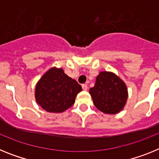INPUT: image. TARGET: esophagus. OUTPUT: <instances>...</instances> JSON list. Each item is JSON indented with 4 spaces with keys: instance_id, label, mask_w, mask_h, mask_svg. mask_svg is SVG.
<instances>
[{
    "instance_id": "1",
    "label": "esophagus",
    "mask_w": 159,
    "mask_h": 159,
    "mask_svg": "<svg viewBox=\"0 0 159 159\" xmlns=\"http://www.w3.org/2000/svg\"><path fill=\"white\" fill-rule=\"evenodd\" d=\"M82 88H83V89L84 90V91H87V90H88V85H87V84H83L82 85Z\"/></svg>"
}]
</instances>
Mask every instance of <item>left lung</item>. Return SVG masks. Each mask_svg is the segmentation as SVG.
<instances>
[{
    "label": "left lung",
    "mask_w": 159,
    "mask_h": 159,
    "mask_svg": "<svg viewBox=\"0 0 159 159\" xmlns=\"http://www.w3.org/2000/svg\"><path fill=\"white\" fill-rule=\"evenodd\" d=\"M95 106L106 114H116L123 110L127 99L126 84L116 75L101 71L95 86L89 91Z\"/></svg>",
    "instance_id": "left-lung-1"
}]
</instances>
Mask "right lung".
<instances>
[{"label": "right lung", "mask_w": 159, "mask_h": 159, "mask_svg": "<svg viewBox=\"0 0 159 159\" xmlns=\"http://www.w3.org/2000/svg\"><path fill=\"white\" fill-rule=\"evenodd\" d=\"M82 88L61 68L53 67L41 77L36 87V102L48 112L60 113L75 102L76 95Z\"/></svg>", "instance_id": "obj_1"}]
</instances>
